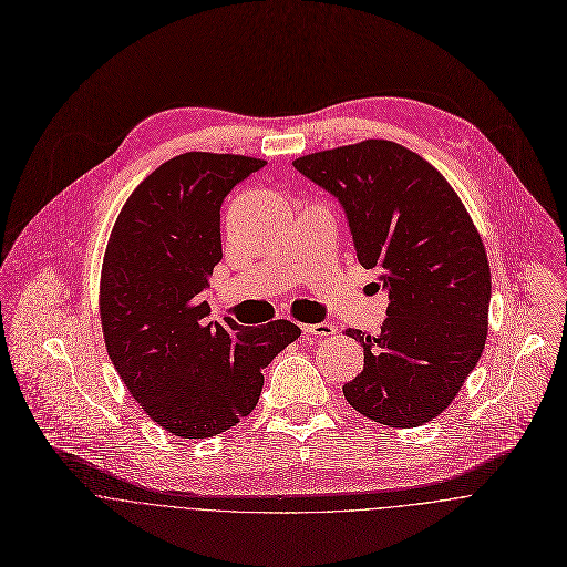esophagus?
I'll return each mask as SVG.
<instances>
[{
    "instance_id": "1",
    "label": "esophagus",
    "mask_w": 567,
    "mask_h": 567,
    "mask_svg": "<svg viewBox=\"0 0 567 567\" xmlns=\"http://www.w3.org/2000/svg\"><path fill=\"white\" fill-rule=\"evenodd\" d=\"M302 329L316 338H327V336L336 333V324H331V322H313V324H305Z\"/></svg>"
}]
</instances>
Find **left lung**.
<instances>
[{"label":"left lung","mask_w":567,"mask_h":567,"mask_svg":"<svg viewBox=\"0 0 567 567\" xmlns=\"http://www.w3.org/2000/svg\"><path fill=\"white\" fill-rule=\"evenodd\" d=\"M293 166L340 203L358 262L381 271L390 298L381 333L347 331L364 349L362 371L342 385L347 403L390 427L430 423L485 347L492 280L478 231L447 179L396 142L367 140Z\"/></svg>","instance_id":"1"}]
</instances>
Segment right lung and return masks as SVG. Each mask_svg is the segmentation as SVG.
<instances>
[{
  "instance_id": "add662e5",
  "label": "right lung",
  "mask_w": 567,
  "mask_h": 567,
  "mask_svg": "<svg viewBox=\"0 0 567 567\" xmlns=\"http://www.w3.org/2000/svg\"><path fill=\"white\" fill-rule=\"evenodd\" d=\"M265 159L182 153L131 194L109 238L100 313L109 358L159 427L216 436L258 405L262 369L300 336L289 320H209L200 293L223 260L220 209Z\"/></svg>"
}]
</instances>
